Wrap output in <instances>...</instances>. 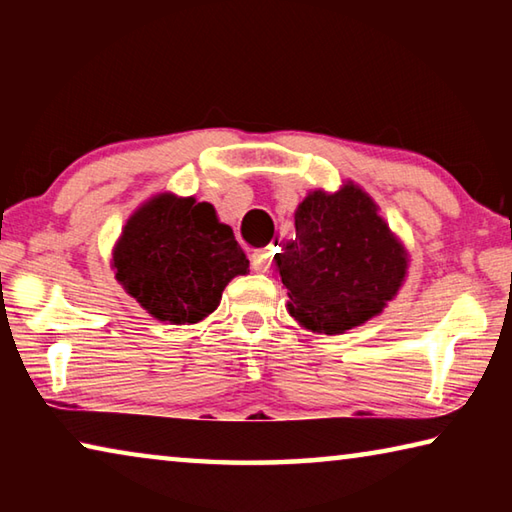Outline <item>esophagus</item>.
Returning <instances> with one entry per match:
<instances>
[{
  "mask_svg": "<svg viewBox=\"0 0 512 512\" xmlns=\"http://www.w3.org/2000/svg\"><path fill=\"white\" fill-rule=\"evenodd\" d=\"M250 266H253L255 273H268L273 266V253L268 248L255 250V253L250 255Z\"/></svg>",
  "mask_w": 512,
  "mask_h": 512,
  "instance_id": "1",
  "label": "esophagus"
}]
</instances>
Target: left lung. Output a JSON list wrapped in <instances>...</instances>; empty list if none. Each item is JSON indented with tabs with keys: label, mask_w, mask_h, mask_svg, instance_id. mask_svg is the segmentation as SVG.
Listing matches in <instances>:
<instances>
[{
	"label": "left lung",
	"mask_w": 512,
	"mask_h": 512,
	"mask_svg": "<svg viewBox=\"0 0 512 512\" xmlns=\"http://www.w3.org/2000/svg\"><path fill=\"white\" fill-rule=\"evenodd\" d=\"M289 314L314 332L366 323L395 298L406 253L359 187L314 192L296 210V239L275 253Z\"/></svg>",
	"instance_id": "8db88e82"
}]
</instances>
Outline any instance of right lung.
Instances as JSON below:
<instances>
[{"label": "right lung", "mask_w": 512, "mask_h": 512, "mask_svg": "<svg viewBox=\"0 0 512 512\" xmlns=\"http://www.w3.org/2000/svg\"><path fill=\"white\" fill-rule=\"evenodd\" d=\"M112 266L124 289L158 320L198 323L219 307L248 259L210 203L160 194L128 219Z\"/></svg>", "instance_id": "add662e5"}]
</instances>
